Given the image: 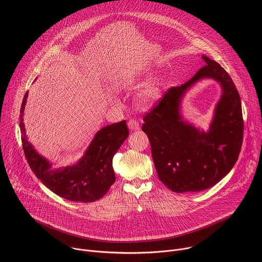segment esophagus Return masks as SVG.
I'll list each match as a JSON object with an SVG mask.
<instances>
[{
  "label": "esophagus",
  "instance_id": "34e87169",
  "mask_svg": "<svg viewBox=\"0 0 262 262\" xmlns=\"http://www.w3.org/2000/svg\"><path fill=\"white\" fill-rule=\"evenodd\" d=\"M128 127L132 130H138L140 128V124H139V122L136 119H130L128 121Z\"/></svg>",
  "mask_w": 262,
  "mask_h": 262
}]
</instances>
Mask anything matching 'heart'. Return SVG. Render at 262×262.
<instances>
[{"instance_id":"b5f03b06","label":"heart","mask_w":262,"mask_h":262,"mask_svg":"<svg viewBox=\"0 0 262 262\" xmlns=\"http://www.w3.org/2000/svg\"><path fill=\"white\" fill-rule=\"evenodd\" d=\"M144 83V80H134L127 84L129 88H138ZM162 95V84L158 80H151L145 84L137 99V105L140 108H148L155 105Z\"/></svg>"}]
</instances>
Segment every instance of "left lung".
Returning a JSON list of instances; mask_svg holds the SVG:
<instances>
[{
	"label": "left lung",
	"mask_w": 262,
	"mask_h": 262,
	"mask_svg": "<svg viewBox=\"0 0 262 262\" xmlns=\"http://www.w3.org/2000/svg\"><path fill=\"white\" fill-rule=\"evenodd\" d=\"M202 60L204 66L195 76L167 90L143 119L142 130L150 142L159 178L175 193L211 188L230 172L242 149L244 120L237 89L219 63L206 56ZM202 78H212L222 87L207 133L183 122L180 115L184 93Z\"/></svg>",
	"instance_id": "1"
}]
</instances>
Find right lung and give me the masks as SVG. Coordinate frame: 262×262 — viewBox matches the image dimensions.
I'll use <instances>...</instances> for the list:
<instances>
[{"label": "right lung", "mask_w": 262, "mask_h": 262, "mask_svg": "<svg viewBox=\"0 0 262 262\" xmlns=\"http://www.w3.org/2000/svg\"><path fill=\"white\" fill-rule=\"evenodd\" d=\"M28 92L23 99L19 127L23 149L30 168L40 181L56 195L76 202H94L102 198L116 180L113 157L128 137L126 121L110 124L98 130L84 157L73 166L53 168L28 141L24 111Z\"/></svg>", "instance_id": "obj_1"}]
</instances>
